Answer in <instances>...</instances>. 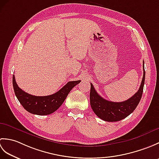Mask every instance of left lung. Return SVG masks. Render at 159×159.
<instances>
[{"mask_svg":"<svg viewBox=\"0 0 159 159\" xmlns=\"http://www.w3.org/2000/svg\"><path fill=\"white\" fill-rule=\"evenodd\" d=\"M143 64V75L139 90L130 98L124 102H115L104 99L97 93L91 83L90 104L93 112L101 120L106 121H120L128 117L136 109L142 96L145 82L146 72L144 69V61Z\"/></svg>","mask_w":159,"mask_h":159,"instance_id":"8db88e82","label":"left lung"}]
</instances>
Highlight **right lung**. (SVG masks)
Listing matches in <instances>:
<instances>
[{
	"label": "right lung",
	"instance_id": "add662e5",
	"mask_svg": "<svg viewBox=\"0 0 159 159\" xmlns=\"http://www.w3.org/2000/svg\"><path fill=\"white\" fill-rule=\"evenodd\" d=\"M80 82V80L70 81L52 95L36 96L29 94L20 89L16 82L15 76H13V87L18 101L28 112L38 116H46L55 112L61 106L73 87Z\"/></svg>",
	"mask_w": 159,
	"mask_h": 159
}]
</instances>
